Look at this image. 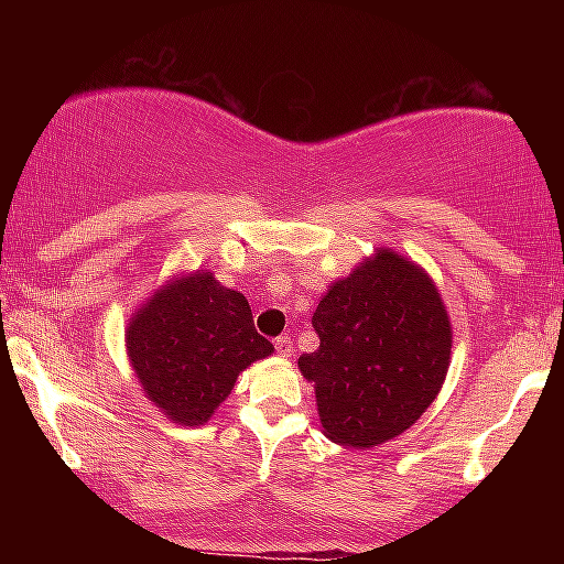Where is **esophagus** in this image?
I'll return each instance as SVG.
<instances>
[{"mask_svg":"<svg viewBox=\"0 0 564 564\" xmlns=\"http://www.w3.org/2000/svg\"><path fill=\"white\" fill-rule=\"evenodd\" d=\"M274 349H276V354H280V357H284V359L292 357V351H295V349H292V341H290L288 336H280V338H276V341H274Z\"/></svg>","mask_w":564,"mask_h":564,"instance_id":"1","label":"esophagus"}]
</instances>
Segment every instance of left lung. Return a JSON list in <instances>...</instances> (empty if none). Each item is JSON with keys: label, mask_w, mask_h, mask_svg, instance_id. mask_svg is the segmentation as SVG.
Masks as SVG:
<instances>
[{"label": "left lung", "mask_w": 564, "mask_h": 564, "mask_svg": "<svg viewBox=\"0 0 564 564\" xmlns=\"http://www.w3.org/2000/svg\"><path fill=\"white\" fill-rule=\"evenodd\" d=\"M321 346L297 359L321 426L354 449L395 438L434 403L452 361V321L436 282L395 249H377L330 282L313 313Z\"/></svg>", "instance_id": "left-lung-1"}]
</instances>
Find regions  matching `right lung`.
<instances>
[{"label": "right lung", "mask_w": 564, "mask_h": 564, "mask_svg": "<svg viewBox=\"0 0 564 564\" xmlns=\"http://www.w3.org/2000/svg\"><path fill=\"white\" fill-rule=\"evenodd\" d=\"M126 351L145 398L176 426H205L238 375L272 357L257 334L249 300L207 269L172 274L138 305Z\"/></svg>", "instance_id": "1"}]
</instances>
